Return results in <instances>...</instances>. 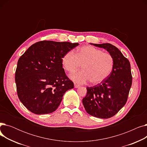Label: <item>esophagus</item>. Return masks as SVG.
<instances>
[{
  "label": "esophagus",
  "mask_w": 147,
  "mask_h": 147,
  "mask_svg": "<svg viewBox=\"0 0 147 147\" xmlns=\"http://www.w3.org/2000/svg\"><path fill=\"white\" fill-rule=\"evenodd\" d=\"M79 87H80V86L79 85V84H76V83H74V88H79Z\"/></svg>",
  "instance_id": "esophagus-1"
}]
</instances>
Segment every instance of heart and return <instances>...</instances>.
Masks as SVG:
<instances>
[{
	"label": "heart",
	"instance_id": "b5f03b06",
	"mask_svg": "<svg viewBox=\"0 0 147 147\" xmlns=\"http://www.w3.org/2000/svg\"><path fill=\"white\" fill-rule=\"evenodd\" d=\"M62 63L66 70L73 73L82 65L83 70L70 75V78L79 84L89 82L98 84L104 82L110 74L114 58L111 54L92 46L80 48L76 54L73 51L67 52L62 58Z\"/></svg>",
	"mask_w": 147,
	"mask_h": 147
}]
</instances>
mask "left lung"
Returning a JSON list of instances; mask_svg holds the SVG:
<instances>
[{"label": "left lung", "instance_id": "obj_1", "mask_svg": "<svg viewBox=\"0 0 147 147\" xmlns=\"http://www.w3.org/2000/svg\"><path fill=\"white\" fill-rule=\"evenodd\" d=\"M90 44L109 52L114 58V66L104 82L86 88L87 94L82 102L90 115L109 119L116 114L127 102L132 83L130 62L118 48L110 43Z\"/></svg>", "mask_w": 147, "mask_h": 147}]
</instances>
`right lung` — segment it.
Segmentation results:
<instances>
[{"instance_id":"add662e5","label":"right lung","mask_w":147,"mask_h":147,"mask_svg":"<svg viewBox=\"0 0 147 147\" xmlns=\"http://www.w3.org/2000/svg\"><path fill=\"white\" fill-rule=\"evenodd\" d=\"M79 45L38 42L19 58L15 77L17 95L29 111L36 114L55 111L65 92L74 88L63 68L62 58Z\"/></svg>"}]
</instances>
